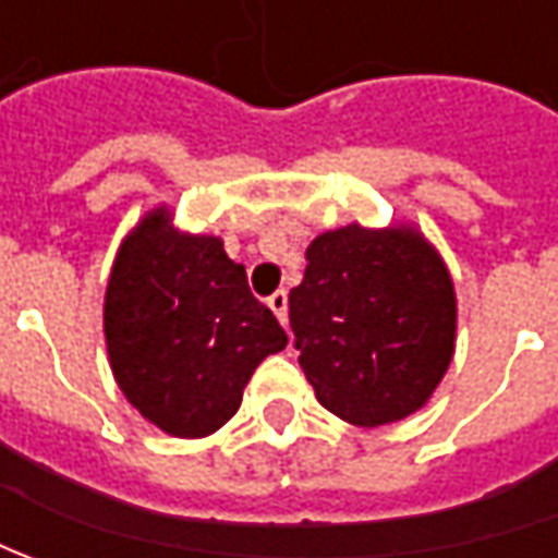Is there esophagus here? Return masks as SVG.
Here are the masks:
<instances>
[{"label": "esophagus", "instance_id": "1", "mask_svg": "<svg viewBox=\"0 0 558 558\" xmlns=\"http://www.w3.org/2000/svg\"><path fill=\"white\" fill-rule=\"evenodd\" d=\"M267 304H269V311L279 316V323L286 326V323H289V294H286V289L272 291V294L267 298Z\"/></svg>", "mask_w": 558, "mask_h": 558}]
</instances>
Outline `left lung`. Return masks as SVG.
<instances>
[{
  "label": "left lung",
  "instance_id": "obj_1",
  "mask_svg": "<svg viewBox=\"0 0 558 558\" xmlns=\"http://www.w3.org/2000/svg\"><path fill=\"white\" fill-rule=\"evenodd\" d=\"M289 323L316 400L375 428L416 413L440 385L453 356L457 294L416 229L354 223L311 242Z\"/></svg>",
  "mask_w": 558,
  "mask_h": 558
}]
</instances>
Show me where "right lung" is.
<instances>
[{
	"label": "right lung",
	"instance_id": "obj_1",
	"mask_svg": "<svg viewBox=\"0 0 558 558\" xmlns=\"http://www.w3.org/2000/svg\"><path fill=\"white\" fill-rule=\"evenodd\" d=\"M105 338L120 391L177 438L235 416L260 360L289 335L214 235H180L151 210L120 247L105 291Z\"/></svg>",
	"mask_w": 558,
	"mask_h": 558
}]
</instances>
